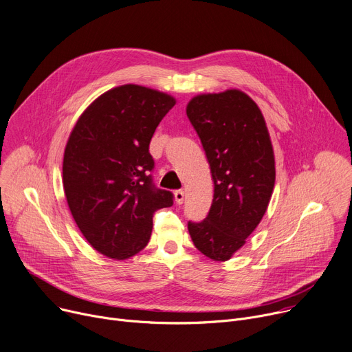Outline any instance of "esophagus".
Wrapping results in <instances>:
<instances>
[{"label":"esophagus","mask_w":352,"mask_h":352,"mask_svg":"<svg viewBox=\"0 0 352 352\" xmlns=\"http://www.w3.org/2000/svg\"><path fill=\"white\" fill-rule=\"evenodd\" d=\"M175 201H177V204H184V199H185V192L182 189H178V190H175Z\"/></svg>","instance_id":"esophagus-1"}]
</instances>
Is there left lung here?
<instances>
[{"instance_id": "8db88e82", "label": "left lung", "mask_w": 352, "mask_h": 352, "mask_svg": "<svg viewBox=\"0 0 352 352\" xmlns=\"http://www.w3.org/2000/svg\"><path fill=\"white\" fill-rule=\"evenodd\" d=\"M186 115L205 148L214 184L206 219L188 223L194 245L229 261L260 225L275 185V155L264 115L245 92L199 94Z\"/></svg>"}]
</instances>
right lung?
I'll use <instances>...</instances> for the list:
<instances>
[{
    "mask_svg": "<svg viewBox=\"0 0 352 352\" xmlns=\"http://www.w3.org/2000/svg\"><path fill=\"white\" fill-rule=\"evenodd\" d=\"M175 102L163 91L119 85L85 108L69 136L63 157L67 205L85 240L108 258L140 252L153 213L173 206L170 190L151 185L148 144Z\"/></svg>",
    "mask_w": 352,
    "mask_h": 352,
    "instance_id": "obj_1",
    "label": "right lung"
}]
</instances>
